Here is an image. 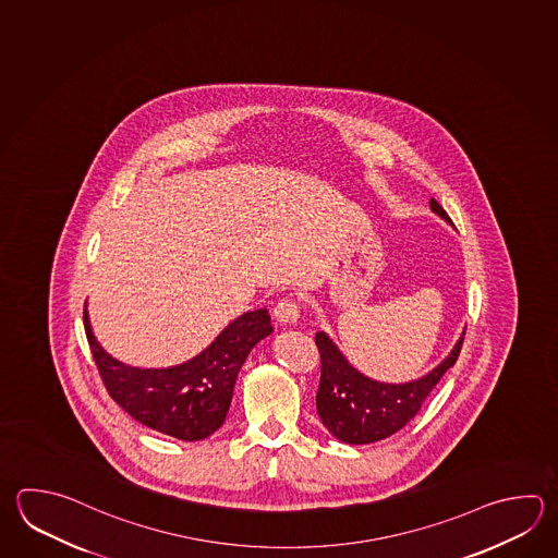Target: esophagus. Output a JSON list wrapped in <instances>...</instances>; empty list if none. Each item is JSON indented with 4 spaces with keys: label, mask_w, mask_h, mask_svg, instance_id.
Wrapping results in <instances>:
<instances>
[{
    "label": "esophagus",
    "mask_w": 558,
    "mask_h": 558,
    "mask_svg": "<svg viewBox=\"0 0 558 558\" xmlns=\"http://www.w3.org/2000/svg\"><path fill=\"white\" fill-rule=\"evenodd\" d=\"M299 305L293 299H281L274 308V317L283 325H293L299 320Z\"/></svg>",
    "instance_id": "34e87169"
}]
</instances>
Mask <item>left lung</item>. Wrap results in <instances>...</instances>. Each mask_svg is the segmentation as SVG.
Here are the masks:
<instances>
[{
	"instance_id": "obj_1",
	"label": "left lung",
	"mask_w": 558,
	"mask_h": 558,
	"mask_svg": "<svg viewBox=\"0 0 558 558\" xmlns=\"http://www.w3.org/2000/svg\"><path fill=\"white\" fill-rule=\"evenodd\" d=\"M429 208L451 223L446 209L434 197ZM463 335L449 352L448 359L427 372L426 376L412 383L386 384L372 380L356 371L325 332H317L315 344L320 352L317 412L323 424L337 439L352 446L392 436L420 412L441 376L456 364Z\"/></svg>"
}]
</instances>
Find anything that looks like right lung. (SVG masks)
Instances as JSON below:
<instances>
[{"instance_id":"obj_1","label":"right lung","mask_w":558,"mask_h":558,"mask_svg":"<svg viewBox=\"0 0 558 558\" xmlns=\"http://www.w3.org/2000/svg\"><path fill=\"white\" fill-rule=\"evenodd\" d=\"M83 318L110 398L143 426L184 441L211 436L223 424L243 362L259 340L274 332L267 308H257L235 318L192 361L172 368H134L100 349L87 306Z\"/></svg>"}]
</instances>
